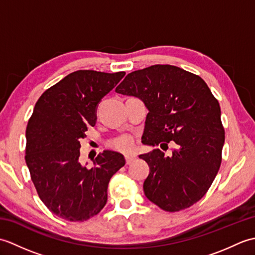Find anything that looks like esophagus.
Listing matches in <instances>:
<instances>
[{"mask_svg":"<svg viewBox=\"0 0 255 255\" xmlns=\"http://www.w3.org/2000/svg\"><path fill=\"white\" fill-rule=\"evenodd\" d=\"M125 159H126L127 164H130L133 161L137 160V156L136 155H125Z\"/></svg>","mask_w":255,"mask_h":255,"instance_id":"34e87169","label":"esophagus"}]
</instances>
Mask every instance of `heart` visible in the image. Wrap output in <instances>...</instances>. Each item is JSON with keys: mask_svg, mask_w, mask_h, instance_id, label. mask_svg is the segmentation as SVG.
<instances>
[{"mask_svg": "<svg viewBox=\"0 0 255 255\" xmlns=\"http://www.w3.org/2000/svg\"><path fill=\"white\" fill-rule=\"evenodd\" d=\"M112 145L119 151L129 152V151H131L134 147V139L130 134H125V136L119 137L115 141H113Z\"/></svg>", "mask_w": 255, "mask_h": 255, "instance_id": "obj_1", "label": "heart"}]
</instances>
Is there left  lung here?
Returning a JSON list of instances; mask_svg holds the SVG:
<instances>
[{"label":"left lung","instance_id":"obj_1","mask_svg":"<svg viewBox=\"0 0 255 255\" xmlns=\"http://www.w3.org/2000/svg\"><path fill=\"white\" fill-rule=\"evenodd\" d=\"M115 91L138 97L149 111L142 143H175L172 156L159 149L139 155L150 166L145 196L165 211L197 203L217 175L225 143L220 106L208 85L178 67L155 64L129 73Z\"/></svg>","mask_w":255,"mask_h":255}]
</instances>
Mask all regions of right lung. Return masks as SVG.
Returning a JSON list of instances; mask_svg holds the SVG:
<instances>
[{"label": "right lung", "instance_id": "1", "mask_svg": "<svg viewBox=\"0 0 255 255\" xmlns=\"http://www.w3.org/2000/svg\"><path fill=\"white\" fill-rule=\"evenodd\" d=\"M79 70L42 93L26 129V164L47 208L69 221L94 217L107 202L112 176L126 163L105 150L86 167L79 161L80 140L96 124L100 102L125 77Z\"/></svg>", "mask_w": 255, "mask_h": 255}]
</instances>
